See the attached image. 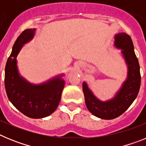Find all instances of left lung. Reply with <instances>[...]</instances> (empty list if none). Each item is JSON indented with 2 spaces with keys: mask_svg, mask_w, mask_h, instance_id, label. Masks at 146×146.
Segmentation results:
<instances>
[{
  "mask_svg": "<svg viewBox=\"0 0 146 146\" xmlns=\"http://www.w3.org/2000/svg\"><path fill=\"white\" fill-rule=\"evenodd\" d=\"M115 44L122 49V53L128 65V77L114 99L108 102L99 101L94 96L86 82L82 83V91L88 110L98 118L114 119L123 114L137 96L141 82L140 65L134 51V45L130 36L120 33L115 36Z\"/></svg>",
  "mask_w": 146,
  "mask_h": 146,
  "instance_id": "obj_1",
  "label": "left lung"
}]
</instances>
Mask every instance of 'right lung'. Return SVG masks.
<instances>
[{
	"mask_svg": "<svg viewBox=\"0 0 146 146\" xmlns=\"http://www.w3.org/2000/svg\"><path fill=\"white\" fill-rule=\"evenodd\" d=\"M35 29L22 32L13 45L5 68V88L9 101L18 110L31 118H42L52 114L58 106L65 82L55 79L33 86L19 76L17 56L22 46L32 39Z\"/></svg>",
	"mask_w": 146,
	"mask_h": 146,
	"instance_id": "right-lung-1",
	"label": "right lung"
}]
</instances>
